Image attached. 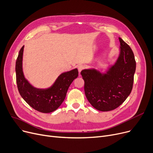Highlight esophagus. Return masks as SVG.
Returning <instances> with one entry per match:
<instances>
[{
	"label": "esophagus",
	"mask_w": 153,
	"mask_h": 153,
	"mask_svg": "<svg viewBox=\"0 0 153 153\" xmlns=\"http://www.w3.org/2000/svg\"><path fill=\"white\" fill-rule=\"evenodd\" d=\"M84 68H85V67H84V66H83V65H79V66H78L77 69H78V71H79V73H80V72H81Z\"/></svg>",
	"instance_id": "1"
}]
</instances>
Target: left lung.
<instances>
[{"label":"left lung","mask_w":153,"mask_h":153,"mask_svg":"<svg viewBox=\"0 0 153 153\" xmlns=\"http://www.w3.org/2000/svg\"><path fill=\"white\" fill-rule=\"evenodd\" d=\"M118 58L106 73L95 69H84V91L89 103L102 111L113 110L124 102L130 94L136 70V61L130 46L119 38Z\"/></svg>","instance_id":"8db88e82"}]
</instances>
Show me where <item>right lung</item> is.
I'll use <instances>...</instances> for the list:
<instances>
[{"instance_id":"1","label":"right lung","mask_w":153,"mask_h":153,"mask_svg":"<svg viewBox=\"0 0 153 153\" xmlns=\"http://www.w3.org/2000/svg\"><path fill=\"white\" fill-rule=\"evenodd\" d=\"M24 46L16 61V81L19 92L28 105L42 113H50L57 109L65 99L68 88L78 76L77 69L63 72L48 89H37L32 86L23 75L22 59Z\"/></svg>"}]
</instances>
